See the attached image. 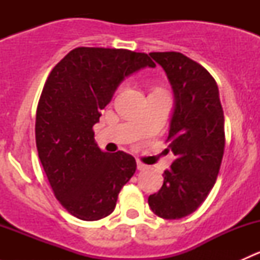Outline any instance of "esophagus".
<instances>
[{
	"label": "esophagus",
	"instance_id": "esophagus-1",
	"mask_svg": "<svg viewBox=\"0 0 260 260\" xmlns=\"http://www.w3.org/2000/svg\"><path fill=\"white\" fill-rule=\"evenodd\" d=\"M137 169L140 170V171H146V170H148V166L145 164H142L141 161H137Z\"/></svg>",
	"mask_w": 260,
	"mask_h": 260
}]
</instances>
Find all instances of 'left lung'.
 Here are the masks:
<instances>
[{
    "label": "left lung",
    "mask_w": 260,
    "mask_h": 260,
    "mask_svg": "<svg viewBox=\"0 0 260 260\" xmlns=\"http://www.w3.org/2000/svg\"><path fill=\"white\" fill-rule=\"evenodd\" d=\"M149 56L164 68L174 90L167 142L175 159L148 205L162 219H181L205 201L216 181L225 147L224 112L216 81L205 68L181 52Z\"/></svg>",
    "instance_id": "obj_1"
}]
</instances>
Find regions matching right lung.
<instances>
[{"instance_id":"add662e5","label":"right lung","mask_w":260,"mask_h":260,"mask_svg":"<svg viewBox=\"0 0 260 260\" xmlns=\"http://www.w3.org/2000/svg\"><path fill=\"white\" fill-rule=\"evenodd\" d=\"M146 67L156 64L145 52L77 48L55 65L44 85L35 124L39 158L56 199L78 219L112 214L136 172L133 156L99 148L93 125L119 84Z\"/></svg>"}]
</instances>
